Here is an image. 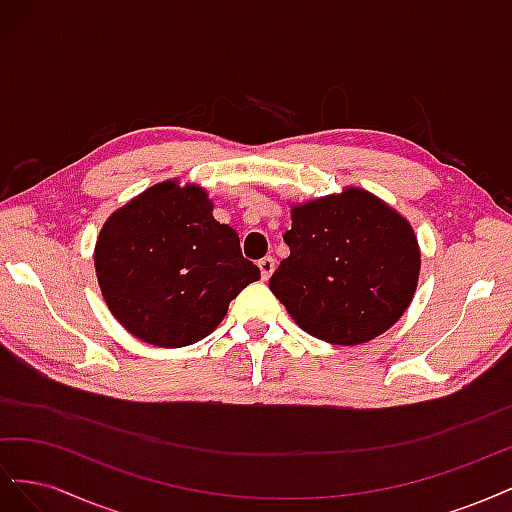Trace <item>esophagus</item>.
<instances>
[{"mask_svg":"<svg viewBox=\"0 0 512 512\" xmlns=\"http://www.w3.org/2000/svg\"><path fill=\"white\" fill-rule=\"evenodd\" d=\"M258 269H260V275H262V280H269V277L273 275V271H275V260L271 258V256H265L262 258L260 262H258Z\"/></svg>","mask_w":512,"mask_h":512,"instance_id":"esophagus-1","label":"esophagus"}]
</instances>
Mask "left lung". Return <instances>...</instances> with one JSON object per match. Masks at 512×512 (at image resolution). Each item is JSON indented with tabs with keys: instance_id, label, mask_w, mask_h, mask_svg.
I'll use <instances>...</instances> for the list:
<instances>
[{
	"instance_id": "obj_1",
	"label": "left lung",
	"mask_w": 512,
	"mask_h": 512,
	"mask_svg": "<svg viewBox=\"0 0 512 512\" xmlns=\"http://www.w3.org/2000/svg\"><path fill=\"white\" fill-rule=\"evenodd\" d=\"M290 218V256L269 288L305 333L359 346L404 316L421 273V247L404 215L350 185L292 205Z\"/></svg>"
}]
</instances>
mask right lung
<instances>
[{
	"label": "right lung",
	"mask_w": 512,
	"mask_h": 512,
	"mask_svg": "<svg viewBox=\"0 0 512 512\" xmlns=\"http://www.w3.org/2000/svg\"><path fill=\"white\" fill-rule=\"evenodd\" d=\"M102 297L123 329L158 348L207 337L237 294L260 280L235 228L213 218L194 183L168 179L108 215L96 250Z\"/></svg>",
	"instance_id": "obj_1"
}]
</instances>
